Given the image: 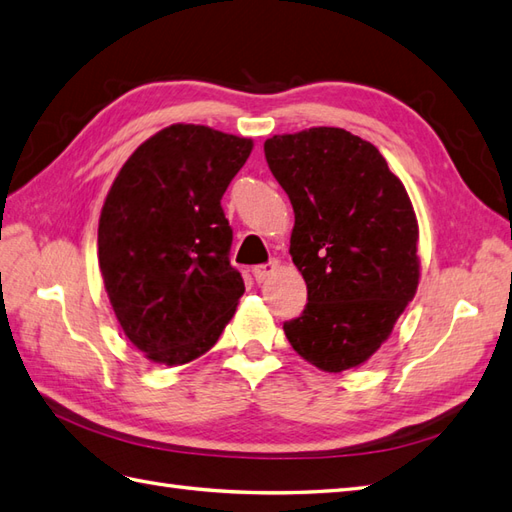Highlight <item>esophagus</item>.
<instances>
[{
  "instance_id": "obj_1",
  "label": "esophagus",
  "mask_w": 512,
  "mask_h": 512,
  "mask_svg": "<svg viewBox=\"0 0 512 512\" xmlns=\"http://www.w3.org/2000/svg\"><path fill=\"white\" fill-rule=\"evenodd\" d=\"M275 270H277V261H266V264H259L253 268V277L257 283H261L266 281Z\"/></svg>"
}]
</instances>
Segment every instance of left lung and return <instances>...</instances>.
Returning <instances> with one entry per match:
<instances>
[{
    "mask_svg": "<svg viewBox=\"0 0 512 512\" xmlns=\"http://www.w3.org/2000/svg\"><path fill=\"white\" fill-rule=\"evenodd\" d=\"M272 176L294 209L290 255L305 310L285 320L292 349L329 373L382 347L419 285V227L406 187L379 150L342 128L275 135Z\"/></svg>",
    "mask_w": 512,
    "mask_h": 512,
    "instance_id": "obj_1",
    "label": "left lung"
}]
</instances>
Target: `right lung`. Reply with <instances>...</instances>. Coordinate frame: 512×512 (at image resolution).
I'll use <instances>...</instances> for the list:
<instances>
[{"instance_id":"obj_1","label":"right lung","mask_w":512,"mask_h":512,"mask_svg":"<svg viewBox=\"0 0 512 512\" xmlns=\"http://www.w3.org/2000/svg\"><path fill=\"white\" fill-rule=\"evenodd\" d=\"M253 141L174 124L117 174L98 227V261L126 338L161 364L209 351L244 294L220 200Z\"/></svg>"}]
</instances>
